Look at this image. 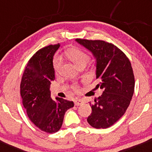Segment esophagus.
Returning <instances> with one entry per match:
<instances>
[{
  "label": "esophagus",
  "instance_id": "obj_1",
  "mask_svg": "<svg viewBox=\"0 0 152 152\" xmlns=\"http://www.w3.org/2000/svg\"><path fill=\"white\" fill-rule=\"evenodd\" d=\"M82 104H83V102L82 100H81V99H76V100L74 102L75 106L81 105Z\"/></svg>",
  "mask_w": 152,
  "mask_h": 152
}]
</instances>
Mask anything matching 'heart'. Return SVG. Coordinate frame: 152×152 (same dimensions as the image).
I'll return each instance as SVG.
<instances>
[{
	"instance_id": "b5f03b06",
	"label": "heart",
	"mask_w": 152,
	"mask_h": 152,
	"mask_svg": "<svg viewBox=\"0 0 152 152\" xmlns=\"http://www.w3.org/2000/svg\"><path fill=\"white\" fill-rule=\"evenodd\" d=\"M66 56L67 58L70 60L71 62L74 63L78 69L82 66H86L90 59L89 55L84 50L79 49V48H71V49L68 50L66 52ZM61 64V61L60 58L56 56L54 57L53 66L56 72H58L59 71ZM71 88L75 92H78V91H79V87L76 83H73Z\"/></svg>"
}]
</instances>
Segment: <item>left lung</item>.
<instances>
[{"mask_svg":"<svg viewBox=\"0 0 152 152\" xmlns=\"http://www.w3.org/2000/svg\"><path fill=\"white\" fill-rule=\"evenodd\" d=\"M96 59V87L104 89L102 96L89 103L92 112L87 121L96 129L112 126L126 112L134 91V76L130 61L122 50L101 40L77 38Z\"/></svg>","mask_w":152,"mask_h":152,"instance_id":"8db88e82","label":"left lung"}]
</instances>
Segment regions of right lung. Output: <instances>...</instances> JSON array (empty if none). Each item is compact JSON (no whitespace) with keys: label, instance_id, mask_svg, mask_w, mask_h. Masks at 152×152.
Returning <instances> with one entry per match:
<instances>
[{"label":"right lung","instance_id":"obj_1","mask_svg":"<svg viewBox=\"0 0 152 152\" xmlns=\"http://www.w3.org/2000/svg\"><path fill=\"white\" fill-rule=\"evenodd\" d=\"M59 46L57 43L38 50L28 62L20 82V96L28 116L38 129L50 134L60 129L66 111L74 106L62 98H50V85L55 79L53 59Z\"/></svg>","mask_w":152,"mask_h":152}]
</instances>
